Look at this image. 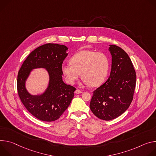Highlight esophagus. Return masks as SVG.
Returning a JSON list of instances; mask_svg holds the SVG:
<instances>
[{
  "mask_svg": "<svg viewBox=\"0 0 156 156\" xmlns=\"http://www.w3.org/2000/svg\"><path fill=\"white\" fill-rule=\"evenodd\" d=\"M81 93H82V90H80L78 89H77L75 91V94H81Z\"/></svg>",
  "mask_w": 156,
  "mask_h": 156,
  "instance_id": "34e87169",
  "label": "esophagus"
}]
</instances>
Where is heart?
I'll return each instance as SVG.
<instances>
[{"mask_svg":"<svg viewBox=\"0 0 156 156\" xmlns=\"http://www.w3.org/2000/svg\"><path fill=\"white\" fill-rule=\"evenodd\" d=\"M70 64L61 68L66 80L70 84H74L81 74L86 85L97 87L105 80L108 73V57L100 52L80 51L71 58Z\"/></svg>","mask_w":156,"mask_h":156,"instance_id":"1","label":"heart"}]
</instances>
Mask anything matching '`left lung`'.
Listing matches in <instances>:
<instances>
[{"label": "left lung", "mask_w": 156, "mask_h": 156, "mask_svg": "<svg viewBox=\"0 0 156 156\" xmlns=\"http://www.w3.org/2000/svg\"><path fill=\"white\" fill-rule=\"evenodd\" d=\"M112 69L107 80L93 92L90 103L92 113L98 118L109 121L122 115L133 99L136 75L126 52L110 45Z\"/></svg>", "instance_id": "left-lung-1"}]
</instances>
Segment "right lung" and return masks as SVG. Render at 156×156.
Returning <instances> with one entry per match:
<instances>
[{
  "label": "right lung",
  "mask_w": 156,
  "mask_h": 156,
  "mask_svg": "<svg viewBox=\"0 0 156 156\" xmlns=\"http://www.w3.org/2000/svg\"><path fill=\"white\" fill-rule=\"evenodd\" d=\"M64 45L47 43L33 50L23 62L17 76V90L27 110L34 117L44 122H53L60 118L70 105L76 88L66 84L62 77V64L67 56ZM44 68L49 75L45 91L40 95H31L25 83L30 71Z\"/></svg>",
  "instance_id": "right-lung-1"
}]
</instances>
